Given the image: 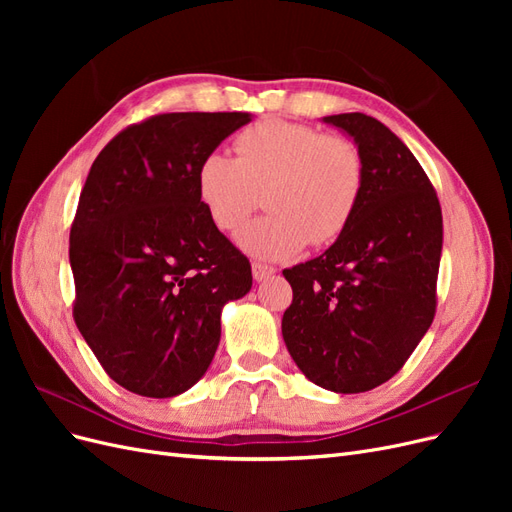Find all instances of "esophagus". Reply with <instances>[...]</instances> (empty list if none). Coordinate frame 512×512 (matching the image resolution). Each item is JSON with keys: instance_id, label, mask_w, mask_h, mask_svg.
Masks as SVG:
<instances>
[{"instance_id": "esophagus-1", "label": "esophagus", "mask_w": 512, "mask_h": 512, "mask_svg": "<svg viewBox=\"0 0 512 512\" xmlns=\"http://www.w3.org/2000/svg\"><path fill=\"white\" fill-rule=\"evenodd\" d=\"M252 275H254L256 282H265V280H269L271 275H275V269L269 267V265H262V262H254Z\"/></svg>"}]
</instances>
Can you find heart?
I'll return each instance as SVG.
<instances>
[{
	"mask_svg": "<svg viewBox=\"0 0 512 512\" xmlns=\"http://www.w3.org/2000/svg\"><path fill=\"white\" fill-rule=\"evenodd\" d=\"M235 158L209 151L196 168V194L209 220L228 232L265 194L271 211L237 232L241 250L284 260L312 241H335L354 220L365 192V158L346 136L305 123L262 119L235 136Z\"/></svg>",
	"mask_w": 512,
	"mask_h": 512,
	"instance_id": "b5f03b06",
	"label": "heart"
}]
</instances>
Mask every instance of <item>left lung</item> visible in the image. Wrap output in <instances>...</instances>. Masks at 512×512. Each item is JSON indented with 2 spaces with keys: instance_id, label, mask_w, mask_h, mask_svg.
Segmentation results:
<instances>
[{
  "instance_id": "8db88e82",
  "label": "left lung",
  "mask_w": 512,
  "mask_h": 512,
  "mask_svg": "<svg viewBox=\"0 0 512 512\" xmlns=\"http://www.w3.org/2000/svg\"><path fill=\"white\" fill-rule=\"evenodd\" d=\"M359 145L365 192L322 256L284 271L292 303L282 335L307 380L365 393L404 367L436 314L442 211L425 170L378 119L322 117Z\"/></svg>"
}]
</instances>
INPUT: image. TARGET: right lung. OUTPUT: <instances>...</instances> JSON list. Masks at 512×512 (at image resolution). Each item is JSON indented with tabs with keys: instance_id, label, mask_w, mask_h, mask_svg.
<instances>
[{
	"instance_id": "1",
	"label": "right lung",
	"mask_w": 512,
	"mask_h": 512,
	"mask_svg": "<svg viewBox=\"0 0 512 512\" xmlns=\"http://www.w3.org/2000/svg\"><path fill=\"white\" fill-rule=\"evenodd\" d=\"M250 113H166L119 132L85 181L70 230L74 320L123 389L181 395L205 376L222 309L252 267L196 194L209 151Z\"/></svg>"
}]
</instances>
